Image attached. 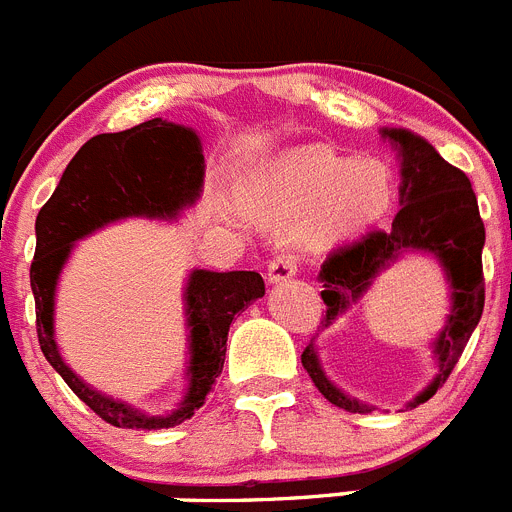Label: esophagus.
Wrapping results in <instances>:
<instances>
[{
  "label": "esophagus",
  "mask_w": 512,
  "mask_h": 512,
  "mask_svg": "<svg viewBox=\"0 0 512 512\" xmlns=\"http://www.w3.org/2000/svg\"><path fill=\"white\" fill-rule=\"evenodd\" d=\"M294 274H297V264H294L292 256H276L269 264V271H266L269 284H281V281L292 279Z\"/></svg>",
  "instance_id": "obj_1"
}]
</instances>
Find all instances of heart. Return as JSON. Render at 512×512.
Masks as SVG:
<instances>
[{
    "label": "heart",
    "mask_w": 512,
    "mask_h": 512,
    "mask_svg": "<svg viewBox=\"0 0 512 512\" xmlns=\"http://www.w3.org/2000/svg\"><path fill=\"white\" fill-rule=\"evenodd\" d=\"M259 223H294L304 251H327L378 223L393 205L391 170L375 157H345L327 144H304L261 164L246 187Z\"/></svg>",
    "instance_id": "1"
}]
</instances>
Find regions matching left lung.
<instances>
[{
	"mask_svg": "<svg viewBox=\"0 0 512 512\" xmlns=\"http://www.w3.org/2000/svg\"><path fill=\"white\" fill-rule=\"evenodd\" d=\"M381 137L398 152L401 185L398 208L388 231H370L358 241L340 246L322 264V302L327 312L322 330L340 314L365 297L373 281L403 253H426L442 266L449 284V314L444 327L431 342V355L437 360V375L429 386L416 393L406 409H416L429 401L449 378L464 345L470 342L485 307V279H482V246L485 225L477 208L475 190L462 170L452 167L424 137L409 129H381ZM302 365L317 391L330 403L353 414H370L373 406L337 388L327 378L320 353L309 342L302 353Z\"/></svg>",
	"mask_w": 512,
	"mask_h": 512,
	"instance_id": "left-lung-1",
	"label": "left lung"
}]
</instances>
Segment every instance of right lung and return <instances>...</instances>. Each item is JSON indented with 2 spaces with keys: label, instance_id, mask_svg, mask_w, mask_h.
<instances>
[{
  "label": "right lung",
  "instance_id": "add662e5",
  "mask_svg": "<svg viewBox=\"0 0 512 512\" xmlns=\"http://www.w3.org/2000/svg\"><path fill=\"white\" fill-rule=\"evenodd\" d=\"M203 177V144L195 129L167 119H149L119 134L88 139L37 213L30 287L42 355L88 409L119 429H170L203 406L223 370L233 317L264 297V279L256 271H190L182 292L190 355L187 386L180 401L159 414L96 391L65 365L55 342L58 279L75 241L124 218L177 220L182 210L198 203Z\"/></svg>",
  "mask_w": 512,
  "mask_h": 512
}]
</instances>
